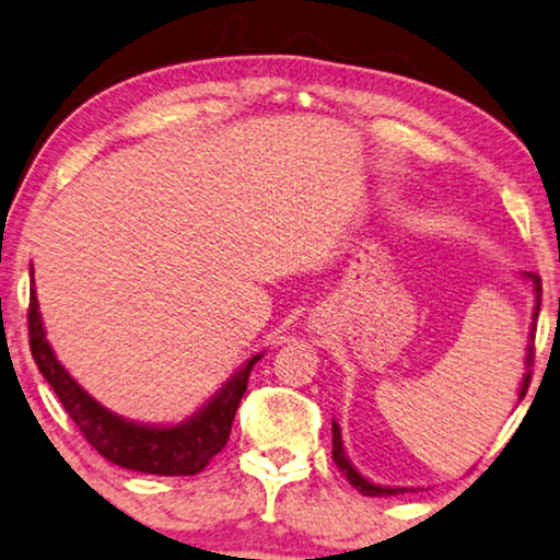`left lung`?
Wrapping results in <instances>:
<instances>
[{
    "label": "left lung",
    "mask_w": 560,
    "mask_h": 560,
    "mask_svg": "<svg viewBox=\"0 0 560 560\" xmlns=\"http://www.w3.org/2000/svg\"><path fill=\"white\" fill-rule=\"evenodd\" d=\"M526 278L533 282V290H536V307H533V325H530V342H528V350H526V375H523V383H521V400L523 395L528 393V385H530V368H533V330H536V320H538V310H540V278L536 272H526ZM332 460L335 466L342 470V476L350 480V486H355L360 493L363 495H398V493H406V488H383V486H375L365 480L360 472L352 468V463L346 458V451H342V438H340V428L338 423L332 420Z\"/></svg>",
    "instance_id": "left-lung-1"
}]
</instances>
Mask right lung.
Masks as SVG:
<instances>
[{
    "mask_svg": "<svg viewBox=\"0 0 560 560\" xmlns=\"http://www.w3.org/2000/svg\"><path fill=\"white\" fill-rule=\"evenodd\" d=\"M27 323L34 363L45 375V381L55 388L67 416L82 430L92 448H97L100 455H105L119 468L152 472V476H195V472L208 466L210 458L225 448L232 420H235L237 406L247 388V377H250L253 365L262 358L253 355L247 360L245 368L225 383V388L214 393L208 406L195 412L192 418H187L185 423L172 428L140 425L102 408L92 395L77 385L74 377L55 358L47 342L45 325H42L34 288L30 290Z\"/></svg>",
    "mask_w": 560,
    "mask_h": 560,
    "instance_id": "obj_1",
    "label": "right lung"
}]
</instances>
